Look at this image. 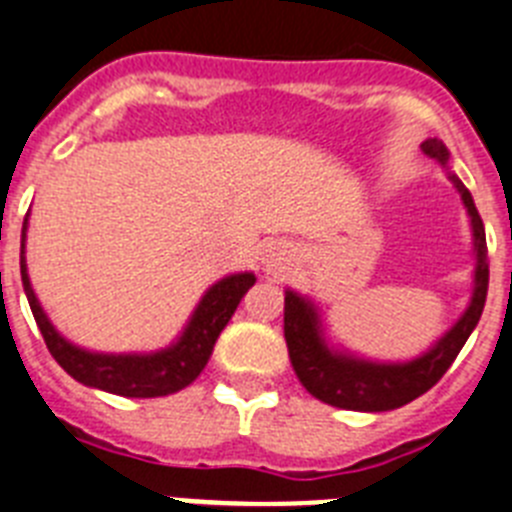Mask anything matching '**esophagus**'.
<instances>
[{"instance_id":"1","label":"esophagus","mask_w":512,"mask_h":512,"mask_svg":"<svg viewBox=\"0 0 512 512\" xmlns=\"http://www.w3.org/2000/svg\"><path fill=\"white\" fill-rule=\"evenodd\" d=\"M282 256H285V253H282L280 248H269L264 256V264L269 266V269H277V266L282 264Z\"/></svg>"}]
</instances>
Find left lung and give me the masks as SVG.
Instances as JSON below:
<instances>
[{
    "instance_id": "obj_1",
    "label": "left lung",
    "mask_w": 512,
    "mask_h": 512,
    "mask_svg": "<svg viewBox=\"0 0 512 512\" xmlns=\"http://www.w3.org/2000/svg\"><path fill=\"white\" fill-rule=\"evenodd\" d=\"M429 159H437L439 164H447L445 143L437 138L421 143ZM453 185L458 188L460 198L471 217V230H474V251H476V272H474V295L468 303L466 314L460 316L450 332L439 337L424 356L413 358L405 363H377L366 358H353L345 353L327 348L319 327V314L316 306L308 298H301L293 290L285 293V342L290 363L295 374L301 379L316 400H322L335 408L345 411H392L400 405L411 403L426 390H432L439 379L445 377L450 363L466 345L468 335L479 324L484 301H487L489 287V261H487V235H484V222L474 206V198L458 177L450 175Z\"/></svg>"
}]
</instances>
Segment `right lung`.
Returning <instances> with one entry per match:
<instances>
[{"label": "right lung", "instance_id": "add662e5", "mask_svg": "<svg viewBox=\"0 0 512 512\" xmlns=\"http://www.w3.org/2000/svg\"><path fill=\"white\" fill-rule=\"evenodd\" d=\"M25 225H28V217L23 222V238H20V274H23V290L31 303L33 319L44 335L46 348L54 361L80 384L122 395V398H162V395H172L188 387L204 371L219 332L227 327L240 298L256 282L251 272H240L211 285L190 316L183 335L177 337L170 348L156 350V353H122V356L88 353L59 335L52 322L46 319L44 308L38 306L36 293L28 280V269H25Z\"/></svg>", "mask_w": 512, "mask_h": 512}]
</instances>
